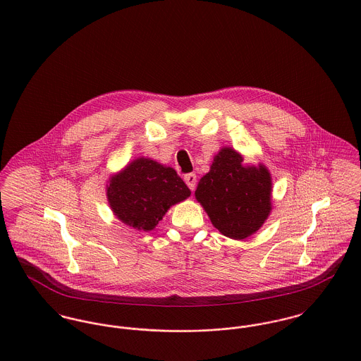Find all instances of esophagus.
I'll return each mask as SVG.
<instances>
[{
	"instance_id": "esophagus-1",
	"label": "esophagus",
	"mask_w": 361,
	"mask_h": 361,
	"mask_svg": "<svg viewBox=\"0 0 361 361\" xmlns=\"http://www.w3.org/2000/svg\"><path fill=\"white\" fill-rule=\"evenodd\" d=\"M185 182L189 186V189L193 192L196 189V183H197V176L196 173H186L185 175Z\"/></svg>"
}]
</instances>
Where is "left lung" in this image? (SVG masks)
<instances>
[{
	"label": "left lung",
	"instance_id": "obj_1",
	"mask_svg": "<svg viewBox=\"0 0 361 361\" xmlns=\"http://www.w3.org/2000/svg\"><path fill=\"white\" fill-rule=\"evenodd\" d=\"M242 155L222 149L196 189V199L225 236L246 239L271 211V176L265 166L245 168Z\"/></svg>",
	"mask_w": 361,
	"mask_h": 361
}]
</instances>
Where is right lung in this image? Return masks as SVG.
I'll list each match as a JSON object with an SVG mask.
<instances>
[{
    "instance_id": "right-lung-1",
    "label": "right lung",
    "mask_w": 361,
    "mask_h": 361,
    "mask_svg": "<svg viewBox=\"0 0 361 361\" xmlns=\"http://www.w3.org/2000/svg\"><path fill=\"white\" fill-rule=\"evenodd\" d=\"M106 196L122 222L139 231H150L169 207L189 197L190 190L175 169L139 158L111 178Z\"/></svg>"
}]
</instances>
